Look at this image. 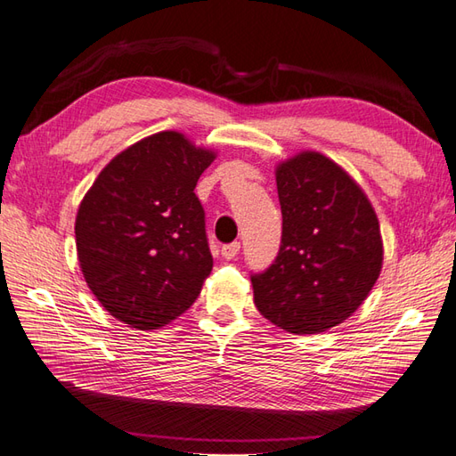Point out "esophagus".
I'll return each mask as SVG.
<instances>
[{
  "instance_id": "34e87169",
  "label": "esophagus",
  "mask_w": 456,
  "mask_h": 456,
  "mask_svg": "<svg viewBox=\"0 0 456 456\" xmlns=\"http://www.w3.org/2000/svg\"><path fill=\"white\" fill-rule=\"evenodd\" d=\"M239 250H240V243L239 240H233V243L221 247V255L225 258H235L239 255Z\"/></svg>"
}]
</instances>
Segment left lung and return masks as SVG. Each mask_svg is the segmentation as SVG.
<instances>
[{"label": "left lung", "instance_id": "8db88e82", "mask_svg": "<svg viewBox=\"0 0 456 456\" xmlns=\"http://www.w3.org/2000/svg\"><path fill=\"white\" fill-rule=\"evenodd\" d=\"M282 240L274 263L250 274L258 312L289 333L343 323L370 294L382 239L364 191L333 160L302 152L276 170Z\"/></svg>", "mask_w": 456, "mask_h": 456}]
</instances>
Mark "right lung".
I'll return each instance as SVG.
<instances>
[{
    "label": "right lung",
    "instance_id": "add662e5",
    "mask_svg": "<svg viewBox=\"0 0 456 456\" xmlns=\"http://www.w3.org/2000/svg\"><path fill=\"white\" fill-rule=\"evenodd\" d=\"M216 159L176 131L118 154L86 193L76 248L86 282L134 329L170 323L196 302L213 268L196 183Z\"/></svg>",
    "mask_w": 456,
    "mask_h": 456
}]
</instances>
